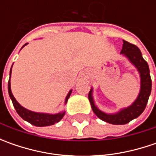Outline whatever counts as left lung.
<instances>
[{
    "label": "left lung",
    "mask_w": 156,
    "mask_h": 156,
    "mask_svg": "<svg viewBox=\"0 0 156 156\" xmlns=\"http://www.w3.org/2000/svg\"><path fill=\"white\" fill-rule=\"evenodd\" d=\"M121 54L125 55L129 58V61L137 68L141 75V91L136 101L130 107L124 108L115 115H107L95 107L92 97V90H90L88 93V100L90 101L94 113L101 120L115 125L127 124L141 115V113L144 111L147 106L152 88V81L149 74V68L147 62L142 58L139 48L123 40V45Z\"/></svg>",
    "instance_id": "1"
}]
</instances>
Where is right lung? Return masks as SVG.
<instances>
[{"label": "right lung", "instance_id": "obj_1", "mask_svg": "<svg viewBox=\"0 0 156 156\" xmlns=\"http://www.w3.org/2000/svg\"><path fill=\"white\" fill-rule=\"evenodd\" d=\"M27 43H26L25 45H27ZM11 69H12V68H11ZM10 75H11V70H10ZM8 88H9V96H10L11 100H12V102H13V105L15 107L17 114L23 120L27 121V122L31 123L34 126H36V127L50 126V125H53L55 123L59 122L62 119V117L64 116L65 112H62V113H59V114H56V115H48V114H41V113H35V112L27 110L26 108H24L23 107H21V105L19 104L16 101V100L15 99L13 94L11 92V88H10V80H9ZM71 92L72 91H70L69 94H68V96L66 97V101L65 102H67V101L69 100Z\"/></svg>", "mask_w": 156, "mask_h": 156}]
</instances>
